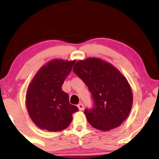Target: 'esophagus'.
<instances>
[{
	"label": "esophagus",
	"instance_id": "34e87169",
	"mask_svg": "<svg viewBox=\"0 0 159 159\" xmlns=\"http://www.w3.org/2000/svg\"><path fill=\"white\" fill-rule=\"evenodd\" d=\"M78 109H79L80 111H82V110H84V105L82 103H79L78 105Z\"/></svg>",
	"mask_w": 159,
	"mask_h": 159
}]
</instances>
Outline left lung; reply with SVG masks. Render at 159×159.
Wrapping results in <instances>:
<instances>
[{
  "mask_svg": "<svg viewBox=\"0 0 159 159\" xmlns=\"http://www.w3.org/2000/svg\"><path fill=\"white\" fill-rule=\"evenodd\" d=\"M73 71L91 93L93 107L84 110L89 123L102 131L121 125L129 116L133 102L125 78L110 63L98 58L79 61Z\"/></svg>",
  "mask_w": 159,
  "mask_h": 159,
  "instance_id": "left-lung-1",
  "label": "left lung"
}]
</instances>
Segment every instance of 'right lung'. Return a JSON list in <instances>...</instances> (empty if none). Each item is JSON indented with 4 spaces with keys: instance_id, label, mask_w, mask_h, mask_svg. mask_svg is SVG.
Returning <instances> with one entry per match:
<instances>
[{
    "instance_id": "right-lung-1",
    "label": "right lung",
    "mask_w": 159,
    "mask_h": 159,
    "mask_svg": "<svg viewBox=\"0 0 159 159\" xmlns=\"http://www.w3.org/2000/svg\"><path fill=\"white\" fill-rule=\"evenodd\" d=\"M75 61L54 60L42 67L32 80L26 95V105L31 120L48 132H59L69 125L78 108L69 103L62 85Z\"/></svg>"
}]
</instances>
